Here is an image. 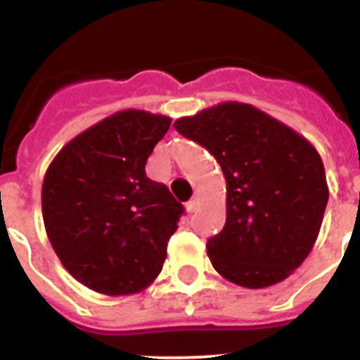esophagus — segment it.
<instances>
[{"instance_id": "1", "label": "esophagus", "mask_w": 360, "mask_h": 360, "mask_svg": "<svg viewBox=\"0 0 360 360\" xmlns=\"http://www.w3.org/2000/svg\"><path fill=\"white\" fill-rule=\"evenodd\" d=\"M197 207H198L197 198H191V200L186 203V210H188V212H195V210H197Z\"/></svg>"}]
</instances>
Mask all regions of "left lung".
Here are the masks:
<instances>
[{
	"mask_svg": "<svg viewBox=\"0 0 360 360\" xmlns=\"http://www.w3.org/2000/svg\"><path fill=\"white\" fill-rule=\"evenodd\" d=\"M205 148L226 179V223L207 256L233 284L261 289L284 281L310 254L329 190L314 146L250 104L223 103L174 122Z\"/></svg>",
	"mask_w": 360,
	"mask_h": 360,
	"instance_id": "8db88e82",
	"label": "left lung"
}]
</instances>
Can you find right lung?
Instances as JSON below:
<instances>
[{
    "label": "right lung",
    "mask_w": 360,
    "mask_h": 360,
    "mask_svg": "<svg viewBox=\"0 0 360 360\" xmlns=\"http://www.w3.org/2000/svg\"><path fill=\"white\" fill-rule=\"evenodd\" d=\"M172 120L125 110L86 129L45 174L46 235L64 268L92 291H143L162 271L184 207L146 176V162Z\"/></svg>",
    "instance_id": "add662e5"
}]
</instances>
